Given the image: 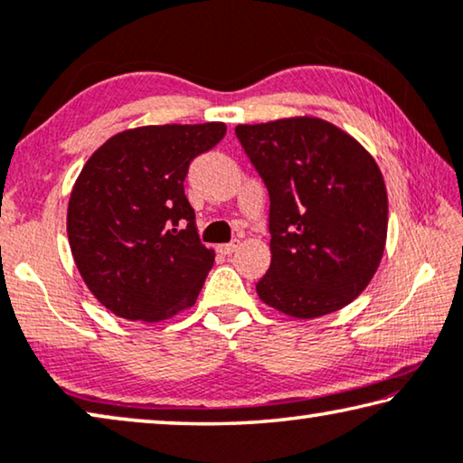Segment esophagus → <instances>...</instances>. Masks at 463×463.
I'll list each match as a JSON object with an SVG mask.
<instances>
[{
  "instance_id": "1",
  "label": "esophagus",
  "mask_w": 463,
  "mask_h": 463,
  "mask_svg": "<svg viewBox=\"0 0 463 463\" xmlns=\"http://www.w3.org/2000/svg\"><path fill=\"white\" fill-rule=\"evenodd\" d=\"M239 241H232V243H224V245H218V251L222 255H231L239 250Z\"/></svg>"
}]
</instances>
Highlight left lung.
Listing matches in <instances>:
<instances>
[{
  "mask_svg": "<svg viewBox=\"0 0 463 463\" xmlns=\"http://www.w3.org/2000/svg\"><path fill=\"white\" fill-rule=\"evenodd\" d=\"M270 193L272 261L255 291L312 320L349 306L378 270L389 199L381 168L354 137L314 116L234 128Z\"/></svg>",
  "mask_w": 463,
  "mask_h": 463,
  "instance_id": "obj_1",
  "label": "left lung"
}]
</instances>
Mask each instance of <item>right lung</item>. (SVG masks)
I'll return each instance as SVG.
<instances>
[{
  "mask_svg": "<svg viewBox=\"0 0 463 463\" xmlns=\"http://www.w3.org/2000/svg\"><path fill=\"white\" fill-rule=\"evenodd\" d=\"M224 135V122L128 128L82 165L68 202V243L89 291L112 314L162 322L195 303L213 250L197 237L183 183L193 157Z\"/></svg>",
  "mask_w": 463,
  "mask_h": 463,
  "instance_id": "1",
  "label": "right lung"
}]
</instances>
